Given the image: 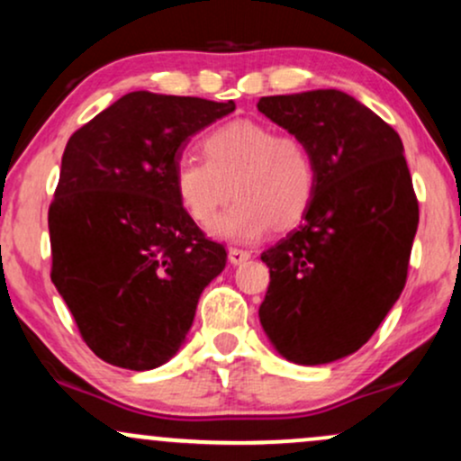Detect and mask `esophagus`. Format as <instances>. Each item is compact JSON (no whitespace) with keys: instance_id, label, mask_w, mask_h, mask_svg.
Segmentation results:
<instances>
[{"instance_id":"obj_1","label":"esophagus","mask_w":461,"mask_h":461,"mask_svg":"<svg viewBox=\"0 0 461 461\" xmlns=\"http://www.w3.org/2000/svg\"><path fill=\"white\" fill-rule=\"evenodd\" d=\"M249 258H251V251H247V249H238V247L230 249V262L231 264H242V262H247Z\"/></svg>"}]
</instances>
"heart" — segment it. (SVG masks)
Returning <instances> with one entry per match:
<instances>
[{
	"mask_svg": "<svg viewBox=\"0 0 461 461\" xmlns=\"http://www.w3.org/2000/svg\"><path fill=\"white\" fill-rule=\"evenodd\" d=\"M201 153L179 158L176 194L190 219L208 227L234 194L237 203L214 224L227 240H256L290 230L308 212L319 171L310 145L294 131H275L253 119H234L210 130Z\"/></svg>",
	"mask_w": 461,
	"mask_h": 461,
	"instance_id": "b5f03b06",
	"label": "heart"
}]
</instances>
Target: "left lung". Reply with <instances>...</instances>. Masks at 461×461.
Returning <instances> with one entry per match:
<instances>
[{
  "mask_svg": "<svg viewBox=\"0 0 461 461\" xmlns=\"http://www.w3.org/2000/svg\"><path fill=\"white\" fill-rule=\"evenodd\" d=\"M258 110L308 142L319 171L303 223L262 253L260 322L290 362H333L366 345L405 288L418 199L403 142L331 88L262 97Z\"/></svg>",
  "mask_w": 461,
  "mask_h": 461,
  "instance_id": "left-lung-1",
  "label": "left lung"
}]
</instances>
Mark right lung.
I'll return each instance as SVG.
<instances>
[{
  "instance_id": "right-lung-1",
  "label": "right lung",
  "mask_w": 461,
  "mask_h": 461,
  "mask_svg": "<svg viewBox=\"0 0 461 461\" xmlns=\"http://www.w3.org/2000/svg\"><path fill=\"white\" fill-rule=\"evenodd\" d=\"M234 102L123 95L68 139L50 205L51 282L104 362L149 370L171 359L227 251L173 186L186 140Z\"/></svg>"
}]
</instances>
